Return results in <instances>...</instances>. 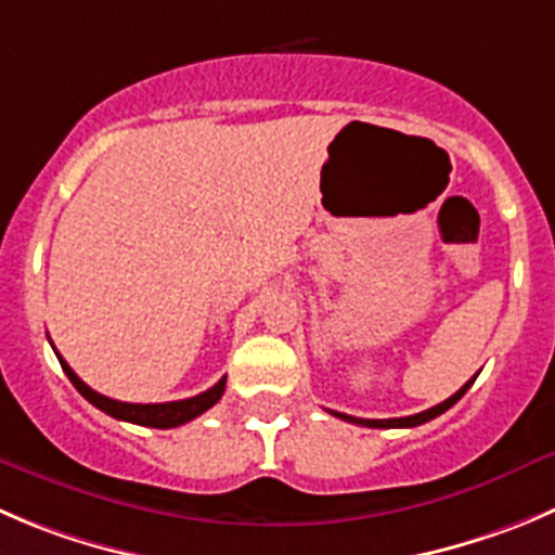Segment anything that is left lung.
<instances>
[{
	"label": "left lung",
	"instance_id": "left-lung-1",
	"mask_svg": "<svg viewBox=\"0 0 555 555\" xmlns=\"http://www.w3.org/2000/svg\"><path fill=\"white\" fill-rule=\"evenodd\" d=\"M472 384H474V378H472V382L463 384V387L457 389L452 398H447L444 403L433 405V409H427V411H420V414H414V416H398V420H360V416H348V414H340V411H330V414L340 416V420H346V422H353V425H365V427H416V425H422V422L436 420V416L444 414L447 409H452V405H455L457 400L466 395V389L472 387Z\"/></svg>",
	"mask_w": 555,
	"mask_h": 555
}]
</instances>
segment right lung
Returning a JSON list of instances; mask_svg holds the SVG:
<instances>
[{
    "label": "right lung",
    "instance_id": "right-lung-1",
    "mask_svg": "<svg viewBox=\"0 0 555 555\" xmlns=\"http://www.w3.org/2000/svg\"><path fill=\"white\" fill-rule=\"evenodd\" d=\"M56 351V348H54ZM60 357V353H56ZM60 365L65 371V376L70 378L73 387L83 395L92 405H98L100 411H105L108 416L114 420H125V422H133V425H144V427H160V430H168V427H179L184 422L195 420V416H202L204 411L212 409L225 392V376L220 378L215 387H209L207 392L195 395V398L188 400H171V403H122V400H114V398H105V395L94 392L92 387L81 382V378L73 373V367L67 365L65 360L60 357Z\"/></svg>",
    "mask_w": 555,
    "mask_h": 555
}]
</instances>
